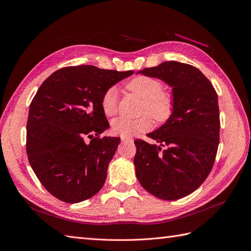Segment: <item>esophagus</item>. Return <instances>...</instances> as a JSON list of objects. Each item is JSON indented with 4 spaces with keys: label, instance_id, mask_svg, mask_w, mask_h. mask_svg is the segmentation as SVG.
Returning <instances> with one entry per match:
<instances>
[{
    "label": "esophagus",
    "instance_id": "34e87169",
    "mask_svg": "<svg viewBox=\"0 0 251 251\" xmlns=\"http://www.w3.org/2000/svg\"><path fill=\"white\" fill-rule=\"evenodd\" d=\"M121 141L125 143H133V139L131 137H121Z\"/></svg>",
    "mask_w": 251,
    "mask_h": 251
}]
</instances>
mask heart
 I'll return each mask as SVG.
<instances>
[{
    "instance_id": "1",
    "label": "heart",
    "mask_w": 251,
    "mask_h": 251,
    "mask_svg": "<svg viewBox=\"0 0 251 251\" xmlns=\"http://www.w3.org/2000/svg\"><path fill=\"white\" fill-rule=\"evenodd\" d=\"M126 90L142 98L140 112L149 114L156 123L168 120L174 109V98L171 93L163 91V82L149 75H138L126 83ZM101 110L107 117L116 115L117 91L115 88L108 89L101 98ZM151 127V119L141 116L136 119L119 117L112 123L113 132L121 137H132L134 135L148 131Z\"/></svg>"
}]
</instances>
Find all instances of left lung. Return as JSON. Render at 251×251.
<instances>
[{
	"label": "left lung",
	"instance_id": "obj_1",
	"mask_svg": "<svg viewBox=\"0 0 251 251\" xmlns=\"http://www.w3.org/2000/svg\"><path fill=\"white\" fill-rule=\"evenodd\" d=\"M137 73L172 87L174 109L164 125L148 134L159 146L135 140L136 177L157 198L178 200L195 192L215 163L220 139L218 95L192 65L171 60Z\"/></svg>",
	"mask_w": 251,
	"mask_h": 251
}]
</instances>
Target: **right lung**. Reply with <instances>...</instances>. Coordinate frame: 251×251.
Wrapping results in <instances>:
<instances>
[{"instance_id": "right-lung-1", "label": "right lung", "mask_w": 251, "mask_h": 251, "mask_svg": "<svg viewBox=\"0 0 251 251\" xmlns=\"http://www.w3.org/2000/svg\"><path fill=\"white\" fill-rule=\"evenodd\" d=\"M133 73L91 65L66 67L37 90L29 108L27 156L43 186L58 200L78 203L103 186L120 138L100 137L110 126L101 98Z\"/></svg>"}]
</instances>
